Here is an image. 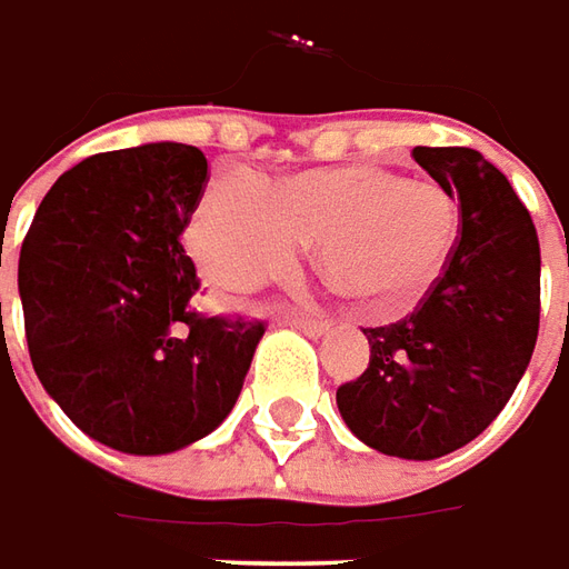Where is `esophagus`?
I'll return each mask as SVG.
<instances>
[{"mask_svg": "<svg viewBox=\"0 0 569 569\" xmlns=\"http://www.w3.org/2000/svg\"><path fill=\"white\" fill-rule=\"evenodd\" d=\"M293 328H300L306 337L318 340V337H325V333H328L330 325L325 321V318H293Z\"/></svg>", "mask_w": 569, "mask_h": 569, "instance_id": "obj_1", "label": "esophagus"}]
</instances>
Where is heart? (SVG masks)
Instances as JSON below:
<instances>
[{"label":"heart","mask_w":569,"mask_h":569,"mask_svg":"<svg viewBox=\"0 0 569 569\" xmlns=\"http://www.w3.org/2000/svg\"><path fill=\"white\" fill-rule=\"evenodd\" d=\"M457 204L429 180L380 164L316 168L276 180L223 168L189 220V251L227 288H251L316 241L330 288L395 318L426 300L457 244Z\"/></svg>","instance_id":"1"}]
</instances>
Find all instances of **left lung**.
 Instances as JSON below:
<instances>
[{
    "label": "left lung",
    "mask_w": 569,
    "mask_h": 569,
    "mask_svg": "<svg viewBox=\"0 0 569 569\" xmlns=\"http://www.w3.org/2000/svg\"><path fill=\"white\" fill-rule=\"evenodd\" d=\"M462 229L445 276L405 321L368 328L370 365L337 389L342 422L377 453L438 459L509 405L539 333V239L506 174L478 149L417 147Z\"/></svg>",
    "instance_id": "8db88e82"
}]
</instances>
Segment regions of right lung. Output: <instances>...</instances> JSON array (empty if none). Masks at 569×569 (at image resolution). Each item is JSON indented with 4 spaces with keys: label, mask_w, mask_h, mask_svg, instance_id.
<instances>
[{
    "label": "right lung",
    "mask_w": 569,
    "mask_h": 569,
    "mask_svg": "<svg viewBox=\"0 0 569 569\" xmlns=\"http://www.w3.org/2000/svg\"><path fill=\"white\" fill-rule=\"evenodd\" d=\"M208 177L199 147L159 140L84 159L48 189L18 291L46 392L88 438L134 457L196 445L227 420L260 321L201 318L183 227Z\"/></svg>",
    "instance_id": "right-lung-1"
}]
</instances>
